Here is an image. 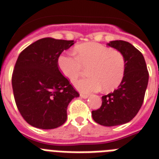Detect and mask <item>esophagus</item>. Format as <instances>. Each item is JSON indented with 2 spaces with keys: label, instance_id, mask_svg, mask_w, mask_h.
Wrapping results in <instances>:
<instances>
[{
  "label": "esophagus",
  "instance_id": "obj_1",
  "mask_svg": "<svg viewBox=\"0 0 159 159\" xmlns=\"http://www.w3.org/2000/svg\"><path fill=\"white\" fill-rule=\"evenodd\" d=\"M80 98H84V99H86V98H89V95H87V94L80 93Z\"/></svg>",
  "mask_w": 159,
  "mask_h": 159
}]
</instances>
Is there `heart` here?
Returning a JSON list of instances; mask_svg holds the SVG:
<instances>
[{"instance_id":"heart-1","label":"heart","mask_w":159,"mask_h":159,"mask_svg":"<svg viewBox=\"0 0 159 159\" xmlns=\"http://www.w3.org/2000/svg\"><path fill=\"white\" fill-rule=\"evenodd\" d=\"M75 57L61 55L57 66L61 73L70 80H76L83 68H88L89 77L74 83L75 87L84 93L113 91L124 80L126 70L124 55L119 50L103 44L89 42L77 45L74 48Z\"/></svg>"}]
</instances>
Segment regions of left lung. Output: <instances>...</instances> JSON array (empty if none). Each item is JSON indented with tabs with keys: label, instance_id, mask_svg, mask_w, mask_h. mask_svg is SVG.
Here are the masks:
<instances>
[{
	"label": "left lung",
	"instance_id": "obj_1",
	"mask_svg": "<svg viewBox=\"0 0 159 159\" xmlns=\"http://www.w3.org/2000/svg\"><path fill=\"white\" fill-rule=\"evenodd\" d=\"M109 46L120 51L126 60L124 80L117 89L102 98V104L92 111L94 121L112 127L131 121L140 111L149 81V72L142 53L124 40H114Z\"/></svg>",
	"mask_w": 159,
	"mask_h": 159
}]
</instances>
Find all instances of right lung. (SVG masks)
Masks as SVG:
<instances>
[{
  "label": "right lung",
  "instance_id": "obj_1",
  "mask_svg": "<svg viewBox=\"0 0 159 159\" xmlns=\"http://www.w3.org/2000/svg\"><path fill=\"white\" fill-rule=\"evenodd\" d=\"M74 40L43 38L20 53L12 75L15 103L27 124L41 129L60 127L67 106L80 94L61 75L57 59Z\"/></svg>",
  "mask_w": 159,
  "mask_h": 159
}]
</instances>
